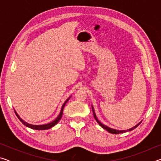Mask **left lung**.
<instances>
[{
  "label": "left lung",
  "instance_id": "obj_1",
  "mask_svg": "<svg viewBox=\"0 0 161 161\" xmlns=\"http://www.w3.org/2000/svg\"><path fill=\"white\" fill-rule=\"evenodd\" d=\"M92 111H93V114H94V119H96V121H97V123L99 124L101 126H102L103 129H104L105 130H107L108 132H109V133H114V134H119V133H125V132H127V131H130V130H133L134 129H136V127H137L138 125H139L141 122L142 121H141V122H139V123H138L137 125H136L135 126H133V128H130V129H127V130H116V129H111V128H109V127H108L107 126H106V125H104V124H103L102 123H101V122L99 121V120H98V119L97 118V116H96V114H95V111H94V108H93V107H92Z\"/></svg>",
  "mask_w": 161,
  "mask_h": 161
}]
</instances>
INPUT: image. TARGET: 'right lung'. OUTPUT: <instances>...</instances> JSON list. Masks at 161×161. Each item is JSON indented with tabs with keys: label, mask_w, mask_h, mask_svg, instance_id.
Instances as JSON below:
<instances>
[{
	"label": "right lung",
	"mask_w": 161,
	"mask_h": 161,
	"mask_svg": "<svg viewBox=\"0 0 161 161\" xmlns=\"http://www.w3.org/2000/svg\"><path fill=\"white\" fill-rule=\"evenodd\" d=\"M69 98L70 97L68 98V99L66 101H65L64 103H63V105H62V108H61L60 113H59V116L57 117L56 119H54L53 122H51V123H49V124H43V125H32V124H30L28 123H27V122L24 121L22 119L20 116H19V115L17 114V112H16L15 110L14 111H15V113L16 114V116H17V117L19 119V120H20V121L22 122V123H23V124L25 125V126L29 127V128H31V129H35V130H46V129H50V128L53 127L54 126H55V125L58 123V121H59V120L61 119L62 116V113H63L64 107L65 104H66V103H67V102H68V100L69 99Z\"/></svg>",
	"instance_id": "right-lung-1"
}]
</instances>
